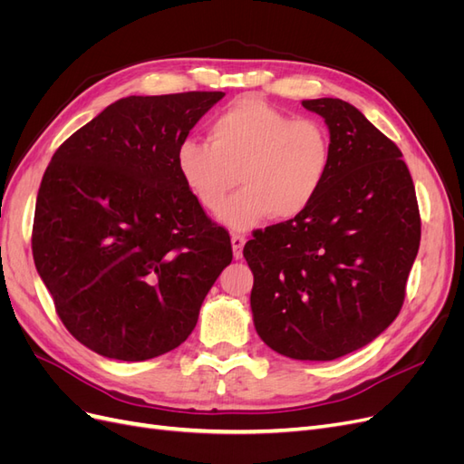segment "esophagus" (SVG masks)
<instances>
[{
  "label": "esophagus",
  "instance_id": "obj_1",
  "mask_svg": "<svg viewBox=\"0 0 464 464\" xmlns=\"http://www.w3.org/2000/svg\"><path fill=\"white\" fill-rule=\"evenodd\" d=\"M232 251H234V259H242V249H244V244H246V236H240V234H232Z\"/></svg>",
  "mask_w": 464,
  "mask_h": 464
}]
</instances>
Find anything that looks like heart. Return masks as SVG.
Masks as SVG:
<instances>
[{
	"mask_svg": "<svg viewBox=\"0 0 464 464\" xmlns=\"http://www.w3.org/2000/svg\"><path fill=\"white\" fill-rule=\"evenodd\" d=\"M329 166V133L319 121L294 120L257 96L220 111L208 123V143L186 139L176 150L181 181L208 213H220L241 181L245 191L220 215L232 230L254 228L269 215L296 218L315 201Z\"/></svg>",
	"mask_w": 464,
	"mask_h": 464,
	"instance_id": "b5f03b06",
	"label": "heart"
}]
</instances>
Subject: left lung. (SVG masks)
I'll list each match as a JSON object with an SVG mask.
<instances>
[{"mask_svg":"<svg viewBox=\"0 0 464 464\" xmlns=\"http://www.w3.org/2000/svg\"><path fill=\"white\" fill-rule=\"evenodd\" d=\"M302 106L325 120L331 166L296 218L254 234L251 314L275 353L327 362L366 346L399 315L420 213L399 147L341 98Z\"/></svg>","mask_w":464,"mask_h":464,"instance_id":"8db88e82","label":"left lung"}]
</instances>
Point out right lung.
Returning a JSON list of instances; mask_svg holds the SVG:
<instances>
[{
	"instance_id": "1",
	"label": "right lung",
	"mask_w": 464,
	"mask_h": 464,
	"mask_svg": "<svg viewBox=\"0 0 464 464\" xmlns=\"http://www.w3.org/2000/svg\"><path fill=\"white\" fill-rule=\"evenodd\" d=\"M222 96L121 98L53 152L33 257L65 329L96 354L143 362L170 353L232 261L228 232L176 168L179 143Z\"/></svg>"
}]
</instances>
